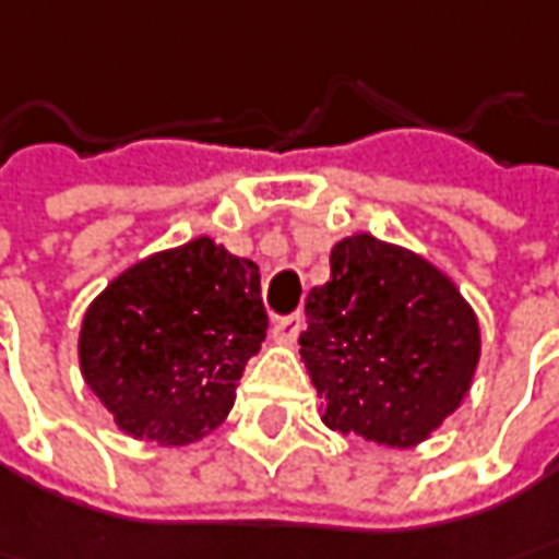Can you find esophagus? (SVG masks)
<instances>
[{
  "instance_id": "34e87169",
  "label": "esophagus",
  "mask_w": 559,
  "mask_h": 559,
  "mask_svg": "<svg viewBox=\"0 0 559 559\" xmlns=\"http://www.w3.org/2000/svg\"><path fill=\"white\" fill-rule=\"evenodd\" d=\"M300 328H304L300 312H294V316H284V319H278V322L272 325V337H275L278 344H294V341L300 337Z\"/></svg>"
}]
</instances>
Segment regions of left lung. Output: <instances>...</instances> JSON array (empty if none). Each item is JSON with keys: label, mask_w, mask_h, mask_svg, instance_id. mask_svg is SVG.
Wrapping results in <instances>:
<instances>
[{"label": "left lung", "mask_w": 559, "mask_h": 559, "mask_svg": "<svg viewBox=\"0 0 559 559\" xmlns=\"http://www.w3.org/2000/svg\"><path fill=\"white\" fill-rule=\"evenodd\" d=\"M306 372L331 431L416 448L463 403L481 356L473 306L419 253L353 234L306 297Z\"/></svg>", "instance_id": "1"}]
</instances>
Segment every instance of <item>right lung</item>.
<instances>
[{
    "label": "right lung",
    "mask_w": 559,
    "mask_h": 559,
    "mask_svg": "<svg viewBox=\"0 0 559 559\" xmlns=\"http://www.w3.org/2000/svg\"><path fill=\"white\" fill-rule=\"evenodd\" d=\"M265 328L259 265L197 237L134 262L86 306L81 376L124 435L183 448L228 419Z\"/></svg>",
    "instance_id": "right-lung-1"
}]
</instances>
